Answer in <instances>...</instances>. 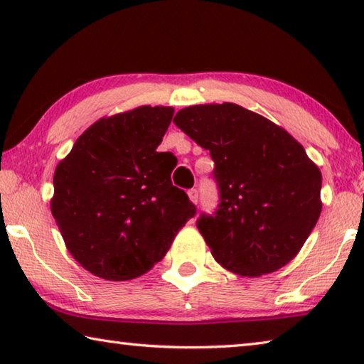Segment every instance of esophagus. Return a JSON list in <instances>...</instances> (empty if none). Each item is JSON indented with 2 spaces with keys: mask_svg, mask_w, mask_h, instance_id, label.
<instances>
[{
  "mask_svg": "<svg viewBox=\"0 0 364 364\" xmlns=\"http://www.w3.org/2000/svg\"><path fill=\"white\" fill-rule=\"evenodd\" d=\"M188 196H189V199L194 202V204H197V200H199V193H197V189H189Z\"/></svg>",
  "mask_w": 364,
  "mask_h": 364,
  "instance_id": "34e87169",
  "label": "esophagus"
}]
</instances>
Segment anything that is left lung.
I'll use <instances>...</instances> for the list:
<instances>
[{"mask_svg": "<svg viewBox=\"0 0 364 364\" xmlns=\"http://www.w3.org/2000/svg\"><path fill=\"white\" fill-rule=\"evenodd\" d=\"M173 122L215 162L218 205L196 221L215 260L242 276L291 262L321 213V171L304 147L232 102L181 109Z\"/></svg>", "mask_w": 364, "mask_h": 364, "instance_id": "obj_1", "label": "left lung"}]
</instances>
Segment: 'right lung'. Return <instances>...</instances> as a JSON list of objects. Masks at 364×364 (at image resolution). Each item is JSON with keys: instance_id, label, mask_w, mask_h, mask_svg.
<instances>
[{"instance_id": "add662e5", "label": "right lung", "mask_w": 364, "mask_h": 364, "mask_svg": "<svg viewBox=\"0 0 364 364\" xmlns=\"http://www.w3.org/2000/svg\"><path fill=\"white\" fill-rule=\"evenodd\" d=\"M171 117L143 106L97 120L58 165L53 217L73 258L102 279L147 273L197 212L171 183L170 154L157 152Z\"/></svg>"}]
</instances>
